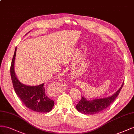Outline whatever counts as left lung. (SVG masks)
Returning a JSON list of instances; mask_svg holds the SVG:
<instances>
[{
	"instance_id": "8db88e82",
	"label": "left lung",
	"mask_w": 134,
	"mask_h": 134,
	"mask_svg": "<svg viewBox=\"0 0 134 134\" xmlns=\"http://www.w3.org/2000/svg\"><path fill=\"white\" fill-rule=\"evenodd\" d=\"M124 85L122 84L120 89L112 96L103 99H94L91 101L87 100L86 98L82 96L76 107L79 112L86 114H94L102 112L109 107L119 95L120 91Z\"/></svg>"
}]
</instances>
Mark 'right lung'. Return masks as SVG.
Here are the masks:
<instances>
[{
    "mask_svg": "<svg viewBox=\"0 0 134 134\" xmlns=\"http://www.w3.org/2000/svg\"><path fill=\"white\" fill-rule=\"evenodd\" d=\"M16 50L17 48L15 49L10 68V76L15 92L28 108L37 112H50L53 108L54 102L48 98L45 94L44 84L36 86H27L21 83L16 77L14 70Z\"/></svg>",
    "mask_w": 134,
    "mask_h": 134,
    "instance_id": "obj_1",
    "label": "right lung"
}]
</instances>
